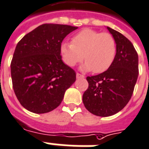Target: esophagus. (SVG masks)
Returning a JSON list of instances; mask_svg holds the SVG:
<instances>
[{
    "label": "esophagus",
    "instance_id": "esophagus-1",
    "mask_svg": "<svg viewBox=\"0 0 149 149\" xmlns=\"http://www.w3.org/2000/svg\"><path fill=\"white\" fill-rule=\"evenodd\" d=\"M76 78L77 79H83V78H85V76L82 75V74H80L77 73L76 74Z\"/></svg>",
    "mask_w": 149,
    "mask_h": 149
}]
</instances>
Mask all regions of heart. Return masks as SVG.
Here are the masks:
<instances>
[{"mask_svg":"<svg viewBox=\"0 0 149 149\" xmlns=\"http://www.w3.org/2000/svg\"><path fill=\"white\" fill-rule=\"evenodd\" d=\"M60 52L64 63L68 66L74 67L84 57L86 62L81 70L99 74L112 66L116 57L117 45L111 34L86 29L76 33L71 43H62Z\"/></svg>","mask_w":149,"mask_h":149,"instance_id":"1","label":"heart"}]
</instances>
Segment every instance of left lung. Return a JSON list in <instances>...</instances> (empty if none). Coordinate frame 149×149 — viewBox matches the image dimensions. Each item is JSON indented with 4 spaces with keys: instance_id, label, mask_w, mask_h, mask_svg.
<instances>
[{
    "instance_id": "left-lung-1",
    "label": "left lung",
    "mask_w": 149,
    "mask_h": 149,
    "mask_svg": "<svg viewBox=\"0 0 149 149\" xmlns=\"http://www.w3.org/2000/svg\"><path fill=\"white\" fill-rule=\"evenodd\" d=\"M106 28L116 41V57L105 72L86 78L89 87L82 96L86 109L99 117L112 116L126 106L138 77V55L132 43L118 31Z\"/></svg>"
}]
</instances>
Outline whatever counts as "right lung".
<instances>
[{
	"label": "right lung",
	"mask_w": 149,
	"mask_h": 149,
	"mask_svg": "<svg viewBox=\"0 0 149 149\" xmlns=\"http://www.w3.org/2000/svg\"><path fill=\"white\" fill-rule=\"evenodd\" d=\"M78 27L44 24L17 43L11 63L13 87L21 106L35 113L57 108L75 82L74 70L62 60L63 40Z\"/></svg>",
	"instance_id": "1"
}]
</instances>
